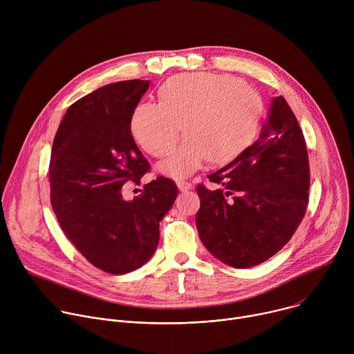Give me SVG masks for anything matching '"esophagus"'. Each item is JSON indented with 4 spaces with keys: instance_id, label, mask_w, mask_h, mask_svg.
Here are the masks:
<instances>
[{
    "instance_id": "1",
    "label": "esophagus",
    "mask_w": 354,
    "mask_h": 354,
    "mask_svg": "<svg viewBox=\"0 0 354 354\" xmlns=\"http://www.w3.org/2000/svg\"><path fill=\"white\" fill-rule=\"evenodd\" d=\"M178 189L183 193V192H189L192 189V183L189 182H178Z\"/></svg>"
}]
</instances>
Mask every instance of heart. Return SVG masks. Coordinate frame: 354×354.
Here are the masks:
<instances>
[{
  "instance_id": "b5f03b06",
  "label": "heart",
  "mask_w": 354,
  "mask_h": 354,
  "mask_svg": "<svg viewBox=\"0 0 354 354\" xmlns=\"http://www.w3.org/2000/svg\"><path fill=\"white\" fill-rule=\"evenodd\" d=\"M160 96L161 104L136 106L130 130L144 151L161 157L178 138L182 124L185 138L157 165L168 178H189L207 158L214 164L232 161L261 130V95L231 75L179 74L161 86Z\"/></svg>"
}]
</instances>
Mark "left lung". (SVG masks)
I'll use <instances>...</instances> for the list:
<instances>
[{"label": "left lung", "instance_id": "left-lung-1", "mask_svg": "<svg viewBox=\"0 0 354 354\" xmlns=\"http://www.w3.org/2000/svg\"><path fill=\"white\" fill-rule=\"evenodd\" d=\"M197 186L198 236L223 263L254 268L290 241L308 205L306 140L283 96L272 97L258 141Z\"/></svg>", "mask_w": 354, "mask_h": 354}]
</instances>
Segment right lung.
<instances>
[{
  "mask_svg": "<svg viewBox=\"0 0 354 354\" xmlns=\"http://www.w3.org/2000/svg\"><path fill=\"white\" fill-rule=\"evenodd\" d=\"M148 86L119 81L81 97L67 109L52 148L50 198L59 224L89 263L111 274L130 273L154 255L160 223L178 196L164 176L133 200L122 194L149 168L130 130Z\"/></svg>",
  "mask_w": 354,
  "mask_h": 354,
  "instance_id": "1",
  "label": "right lung"
}]
</instances>
